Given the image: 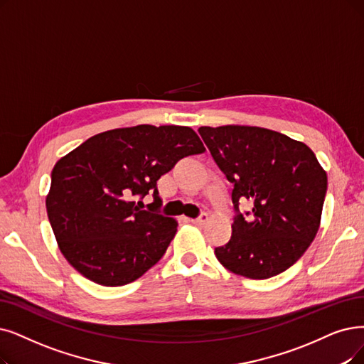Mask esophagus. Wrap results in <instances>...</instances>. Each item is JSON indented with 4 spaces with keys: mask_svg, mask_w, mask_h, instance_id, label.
Returning <instances> with one entry per match:
<instances>
[{
    "mask_svg": "<svg viewBox=\"0 0 364 364\" xmlns=\"http://www.w3.org/2000/svg\"><path fill=\"white\" fill-rule=\"evenodd\" d=\"M208 220H209L208 213H201L198 218H194V220H191V223L196 224V225H203Z\"/></svg>",
    "mask_w": 364,
    "mask_h": 364,
    "instance_id": "obj_1",
    "label": "esophagus"
}]
</instances>
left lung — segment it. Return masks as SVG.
<instances>
[{
    "label": "left lung",
    "mask_w": 364,
    "mask_h": 364,
    "mask_svg": "<svg viewBox=\"0 0 364 364\" xmlns=\"http://www.w3.org/2000/svg\"><path fill=\"white\" fill-rule=\"evenodd\" d=\"M215 163L235 183L231 198L252 203V218L237 213L218 261L250 279L285 272L315 239L327 191V173L306 144L261 127H200ZM250 215V213H246Z\"/></svg>",
    "instance_id": "8db88e82"
}]
</instances>
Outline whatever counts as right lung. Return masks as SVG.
Masks as SVG:
<instances>
[{
	"label": "right lung",
	"instance_id": "right-lung-1",
	"mask_svg": "<svg viewBox=\"0 0 364 364\" xmlns=\"http://www.w3.org/2000/svg\"><path fill=\"white\" fill-rule=\"evenodd\" d=\"M190 127L136 125L95 134L52 170L46 209L68 263L86 279L121 287L139 279L166 254L178 221L141 210L133 197L154 191L179 159L205 152Z\"/></svg>",
	"mask_w": 364,
	"mask_h": 364
}]
</instances>
